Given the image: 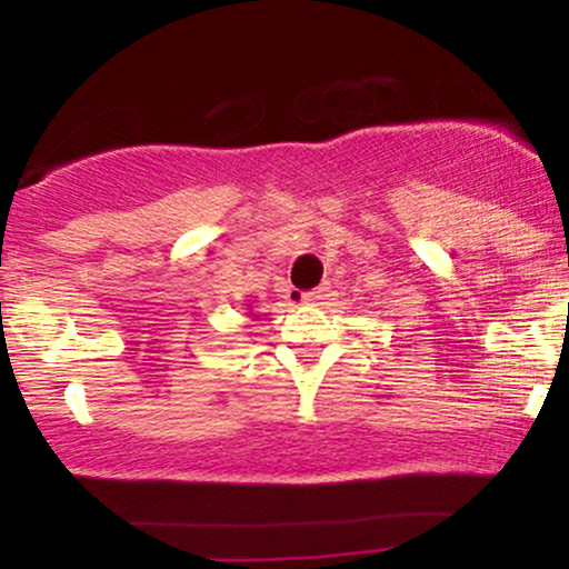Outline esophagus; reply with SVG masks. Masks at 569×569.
Listing matches in <instances>:
<instances>
[{
	"label": "esophagus",
	"mask_w": 569,
	"mask_h": 569,
	"mask_svg": "<svg viewBox=\"0 0 569 569\" xmlns=\"http://www.w3.org/2000/svg\"><path fill=\"white\" fill-rule=\"evenodd\" d=\"M326 297H329V286H321V289L299 293V302H302V305H318V302H323Z\"/></svg>",
	"instance_id": "obj_1"
}]
</instances>
